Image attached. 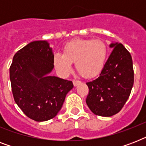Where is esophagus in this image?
Returning a JSON list of instances; mask_svg holds the SVG:
<instances>
[{"label": "esophagus", "mask_w": 146, "mask_h": 146, "mask_svg": "<svg viewBox=\"0 0 146 146\" xmlns=\"http://www.w3.org/2000/svg\"><path fill=\"white\" fill-rule=\"evenodd\" d=\"M73 85H74V86H77L78 85H80V83H81V82L79 81V80H73Z\"/></svg>", "instance_id": "34e87169"}]
</instances>
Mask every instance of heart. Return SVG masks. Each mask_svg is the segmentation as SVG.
Masks as SVG:
<instances>
[{
    "instance_id": "b5f03b06",
    "label": "heart",
    "mask_w": 146,
    "mask_h": 146,
    "mask_svg": "<svg viewBox=\"0 0 146 146\" xmlns=\"http://www.w3.org/2000/svg\"><path fill=\"white\" fill-rule=\"evenodd\" d=\"M108 54L106 43L101 39H75L67 42L63 54L54 55V64L61 75L67 76L75 62L76 70L84 78L95 77L102 70Z\"/></svg>"
}]
</instances>
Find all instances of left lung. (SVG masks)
Here are the masks:
<instances>
[{
    "label": "left lung",
    "mask_w": 146,
    "mask_h": 146,
    "mask_svg": "<svg viewBox=\"0 0 146 146\" xmlns=\"http://www.w3.org/2000/svg\"><path fill=\"white\" fill-rule=\"evenodd\" d=\"M113 50L99 76L86 82V104L96 115L111 117L122 109L129 98L134 82L133 60L120 43H111Z\"/></svg>",
    "instance_id": "1"
}]
</instances>
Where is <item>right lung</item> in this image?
I'll return each mask as SVG.
<instances>
[{
	"mask_svg": "<svg viewBox=\"0 0 146 146\" xmlns=\"http://www.w3.org/2000/svg\"><path fill=\"white\" fill-rule=\"evenodd\" d=\"M54 54L47 41H35L18 50L10 67L15 102L28 117L38 122L50 120L61 109L72 81L48 75Z\"/></svg>",
	"mask_w": 146,
	"mask_h": 146,
	"instance_id": "right-lung-1",
	"label": "right lung"
}]
</instances>
